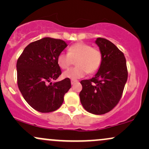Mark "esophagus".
I'll return each mask as SVG.
<instances>
[{"mask_svg": "<svg viewBox=\"0 0 149 149\" xmlns=\"http://www.w3.org/2000/svg\"><path fill=\"white\" fill-rule=\"evenodd\" d=\"M78 80H71V85H73V84H75L76 83H78Z\"/></svg>", "mask_w": 149, "mask_h": 149, "instance_id": "obj_1", "label": "esophagus"}]
</instances>
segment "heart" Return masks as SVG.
<instances>
[{
	"label": "heart",
	"instance_id": "obj_1",
	"mask_svg": "<svg viewBox=\"0 0 149 149\" xmlns=\"http://www.w3.org/2000/svg\"><path fill=\"white\" fill-rule=\"evenodd\" d=\"M75 61L77 66L65 71L64 78L76 80L83 78L87 73H95L102 64V53L100 49L80 42L69 47L68 53H60L57 57V64L61 69H67Z\"/></svg>",
	"mask_w": 149,
	"mask_h": 149
}]
</instances>
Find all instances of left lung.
I'll list each match as a JSON object with an SVG mask.
<instances>
[{
	"mask_svg": "<svg viewBox=\"0 0 149 149\" xmlns=\"http://www.w3.org/2000/svg\"><path fill=\"white\" fill-rule=\"evenodd\" d=\"M96 44L102 53V62L95 77L80 81V102L87 111L102 115L118 104L127 80L124 54L113 42L98 38Z\"/></svg>",
	"mask_w": 149,
	"mask_h": 149,
	"instance_id": "left-lung-1",
	"label": "left lung"
}]
</instances>
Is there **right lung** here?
<instances>
[{"mask_svg":"<svg viewBox=\"0 0 149 149\" xmlns=\"http://www.w3.org/2000/svg\"><path fill=\"white\" fill-rule=\"evenodd\" d=\"M66 47L60 39L43 38L29 44L18 58V88L27 103L38 111L57 110L71 88L69 78L51 82L61 74L57 57Z\"/></svg>","mask_w":149,"mask_h":149,"instance_id":"obj_1","label":"right lung"}]
</instances>
